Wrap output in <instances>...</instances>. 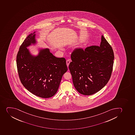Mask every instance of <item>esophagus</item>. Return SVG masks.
I'll list each match as a JSON object with an SVG mask.
<instances>
[{
	"mask_svg": "<svg viewBox=\"0 0 135 135\" xmlns=\"http://www.w3.org/2000/svg\"><path fill=\"white\" fill-rule=\"evenodd\" d=\"M70 60H66V64H67V66H69V63L70 62Z\"/></svg>",
	"mask_w": 135,
	"mask_h": 135,
	"instance_id": "34e87169",
	"label": "esophagus"
}]
</instances>
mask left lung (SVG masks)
I'll return each instance as SVG.
<instances>
[{
    "mask_svg": "<svg viewBox=\"0 0 135 135\" xmlns=\"http://www.w3.org/2000/svg\"><path fill=\"white\" fill-rule=\"evenodd\" d=\"M69 65L75 89L84 95H93L103 88L113 70V49L102 35L100 46H91L83 50H75Z\"/></svg>",
    "mask_w": 135,
    "mask_h": 135,
    "instance_id": "obj_1",
    "label": "left lung"
}]
</instances>
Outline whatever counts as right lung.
<instances>
[{
  "mask_svg": "<svg viewBox=\"0 0 135 135\" xmlns=\"http://www.w3.org/2000/svg\"><path fill=\"white\" fill-rule=\"evenodd\" d=\"M36 36V32L30 34L20 46L16 57L18 72L28 91L41 98H50L57 92L67 71L66 60L55 57L47 48H39L38 53L32 54L27 47L37 44Z\"/></svg>",
  "mask_w": 135,
  "mask_h": 135,
  "instance_id": "obj_1",
  "label": "right lung"
}]
</instances>
